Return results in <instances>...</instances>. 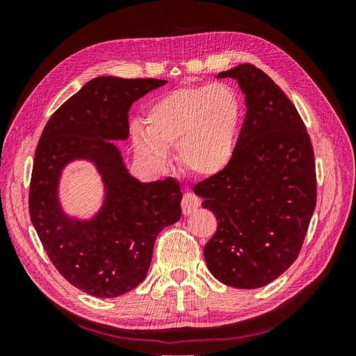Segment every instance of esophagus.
Segmentation results:
<instances>
[{"label": "esophagus", "mask_w": 356, "mask_h": 356, "mask_svg": "<svg viewBox=\"0 0 356 356\" xmlns=\"http://www.w3.org/2000/svg\"><path fill=\"white\" fill-rule=\"evenodd\" d=\"M199 207H200V199L196 195H193V193H187V195H184V197H182L181 209L186 217L187 215L195 213Z\"/></svg>", "instance_id": "esophagus-1"}]
</instances>
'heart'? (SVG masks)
Here are the masks:
<instances>
[{"instance_id": "obj_1", "label": "heart", "mask_w": 356, "mask_h": 356, "mask_svg": "<svg viewBox=\"0 0 356 356\" xmlns=\"http://www.w3.org/2000/svg\"><path fill=\"white\" fill-rule=\"evenodd\" d=\"M242 102L230 84H193L160 96L148 106L143 126H134L132 144L139 160L160 169L177 148L182 169L213 177L236 153Z\"/></svg>"}]
</instances>
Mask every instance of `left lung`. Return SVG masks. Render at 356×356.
I'll list each match as a JSON object with an SVG mask.
<instances>
[{"label":"left lung","mask_w":356,"mask_h":356,"mask_svg":"<svg viewBox=\"0 0 356 356\" xmlns=\"http://www.w3.org/2000/svg\"><path fill=\"white\" fill-rule=\"evenodd\" d=\"M236 79L246 115L232 163L195 193L213 212L217 232L204 260L220 282L242 289L275 281L296 261L316 204L314 147L294 106L251 63L218 74Z\"/></svg>","instance_id":"1"}]
</instances>
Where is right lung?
<instances>
[{"mask_svg":"<svg viewBox=\"0 0 356 356\" xmlns=\"http://www.w3.org/2000/svg\"><path fill=\"white\" fill-rule=\"evenodd\" d=\"M166 80L98 77L53 113L35 149L29 215L50 261L83 293L113 298L141 284L159 233L181 218L182 193L172 178L143 184L129 175L108 139H127L129 110ZM93 161L106 184L104 207L90 222L70 219L57 200L60 170Z\"/></svg>","mask_w":356,"mask_h":356,"instance_id":"1","label":"right lung"}]
</instances>
